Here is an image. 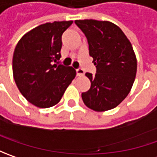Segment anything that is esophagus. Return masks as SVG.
Instances as JSON below:
<instances>
[{
	"instance_id": "1",
	"label": "esophagus",
	"mask_w": 157,
	"mask_h": 157,
	"mask_svg": "<svg viewBox=\"0 0 157 157\" xmlns=\"http://www.w3.org/2000/svg\"><path fill=\"white\" fill-rule=\"evenodd\" d=\"M76 73H77V76L82 77V76H84V74H85V71L82 69H77L76 70Z\"/></svg>"
}]
</instances>
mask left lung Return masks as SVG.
I'll return each instance as SVG.
<instances>
[{
	"instance_id": "obj_1",
	"label": "left lung",
	"mask_w": 157,
	"mask_h": 157,
	"mask_svg": "<svg viewBox=\"0 0 157 157\" xmlns=\"http://www.w3.org/2000/svg\"><path fill=\"white\" fill-rule=\"evenodd\" d=\"M75 23L87 38L89 54L97 67L95 75L86 73L91 87L82 93V100L96 112L113 109L128 96L136 78L137 60L132 44L111 21L86 19Z\"/></svg>"
}]
</instances>
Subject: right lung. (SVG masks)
<instances>
[{"instance_id": "obj_1", "label": "right lung", "mask_w": 157, "mask_h": 157, "mask_svg": "<svg viewBox=\"0 0 157 157\" xmlns=\"http://www.w3.org/2000/svg\"><path fill=\"white\" fill-rule=\"evenodd\" d=\"M72 21L46 22L23 35L13 55V76L23 97L40 108L57 105L76 77L71 66L59 64L62 34Z\"/></svg>"}]
</instances>
